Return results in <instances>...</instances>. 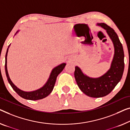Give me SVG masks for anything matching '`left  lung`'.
Returning a JSON list of instances; mask_svg holds the SVG:
<instances>
[{"label": "left lung", "instance_id": "8db88e82", "mask_svg": "<svg viewBox=\"0 0 130 130\" xmlns=\"http://www.w3.org/2000/svg\"><path fill=\"white\" fill-rule=\"evenodd\" d=\"M107 31L115 46V56L111 68L106 73L99 78H91L85 75L79 68L75 67L74 75L79 89L87 96L101 98L107 95L120 81L124 69L123 48L117 34L105 23L98 24Z\"/></svg>", "mask_w": 130, "mask_h": 130}]
</instances>
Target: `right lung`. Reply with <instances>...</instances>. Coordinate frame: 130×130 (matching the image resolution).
I'll use <instances>...</instances> for the list:
<instances>
[{"label": "right lung", "mask_w": 130, "mask_h": 130, "mask_svg": "<svg viewBox=\"0 0 130 130\" xmlns=\"http://www.w3.org/2000/svg\"><path fill=\"white\" fill-rule=\"evenodd\" d=\"M7 52H8V49L7 50L6 54V58H5V71L6 74V76L7 77V80L9 82L10 85L12 87L15 92L19 94V96L22 98L25 99L27 100H37L42 99L45 98V97L49 95L51 93L52 90H53L54 85H55L56 79L57 77L60 73L63 71V68H64L66 63H63L62 64L59 65L58 67H55L54 68L50 75V77L49 79H48V82L46 83V84L42 87V88L40 89L37 90L33 91V92H24V91L21 90L17 88L15 85L13 84L11 80L10 79L9 76L8 72H7Z\"/></svg>", "instance_id": "obj_1"}]
</instances>
